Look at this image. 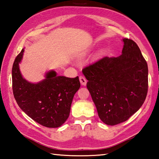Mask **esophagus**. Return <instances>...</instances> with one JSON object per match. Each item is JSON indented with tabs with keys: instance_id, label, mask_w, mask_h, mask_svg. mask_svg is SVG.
Wrapping results in <instances>:
<instances>
[{
	"instance_id": "1",
	"label": "esophagus",
	"mask_w": 159,
	"mask_h": 159,
	"mask_svg": "<svg viewBox=\"0 0 159 159\" xmlns=\"http://www.w3.org/2000/svg\"><path fill=\"white\" fill-rule=\"evenodd\" d=\"M79 80H80V83H81V85H85L86 83H87V80H86L85 78L83 76H80Z\"/></svg>"
}]
</instances>
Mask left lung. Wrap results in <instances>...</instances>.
<instances>
[{"instance_id":"1","label":"left lung","mask_w":159,"mask_h":159,"mask_svg":"<svg viewBox=\"0 0 159 159\" xmlns=\"http://www.w3.org/2000/svg\"><path fill=\"white\" fill-rule=\"evenodd\" d=\"M122 54L104 57L82 70L98 116L105 124L127 120L138 111L148 91V66L138 45L124 39Z\"/></svg>"}]
</instances>
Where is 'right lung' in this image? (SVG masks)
<instances>
[{"label":"right lung","mask_w":159,"mask_h":159,"mask_svg":"<svg viewBox=\"0 0 159 159\" xmlns=\"http://www.w3.org/2000/svg\"><path fill=\"white\" fill-rule=\"evenodd\" d=\"M24 51L15 58L12 69L15 100L38 123L48 128L60 127L69 118L74 96L80 86L79 76L71 79L57 76L55 71H50L42 81L29 83L23 79L19 68Z\"/></svg>","instance_id":"obj_1"}]
</instances>
